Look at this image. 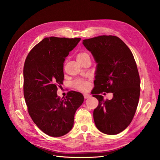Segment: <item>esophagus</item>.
Returning <instances> with one entry per match:
<instances>
[{
  "label": "esophagus",
  "instance_id": "34e87169",
  "mask_svg": "<svg viewBox=\"0 0 160 160\" xmlns=\"http://www.w3.org/2000/svg\"><path fill=\"white\" fill-rule=\"evenodd\" d=\"M83 96H84V98H85V99H88V98H90L91 95H89V94H88V93H85V94L83 95Z\"/></svg>",
  "mask_w": 160,
  "mask_h": 160
}]
</instances>
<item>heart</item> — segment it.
I'll return each instance as SVG.
<instances>
[{"label":"heart","mask_w":160,"mask_h":160,"mask_svg":"<svg viewBox=\"0 0 160 160\" xmlns=\"http://www.w3.org/2000/svg\"><path fill=\"white\" fill-rule=\"evenodd\" d=\"M87 57H89V55L88 54L87 52H80L79 54H78L77 57V59H83V58H85ZM73 86L75 88L77 89L81 90V91H85L88 89L89 88V84L87 81H83V80H81V79H78L77 80L74 82L73 83Z\"/></svg>","instance_id":"obj_1"}]
</instances>
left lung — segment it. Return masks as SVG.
<instances>
[{"instance_id":"obj_1","label":"left lung","mask_w":160,"mask_h":160,"mask_svg":"<svg viewBox=\"0 0 160 160\" xmlns=\"http://www.w3.org/2000/svg\"><path fill=\"white\" fill-rule=\"evenodd\" d=\"M83 45L97 63L93 97L99 101L93 111L97 128L108 135H115L132 122L140 93V79L136 62L128 47L115 36L102 35L85 39ZM112 92L105 101L99 94Z\"/></svg>"}]
</instances>
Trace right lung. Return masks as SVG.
Wrapping results in <instances>:
<instances>
[{
  "mask_svg": "<svg viewBox=\"0 0 160 160\" xmlns=\"http://www.w3.org/2000/svg\"><path fill=\"white\" fill-rule=\"evenodd\" d=\"M80 38L46 37L28 53L23 69L24 97L33 122L51 137H61L73 126L84 97L71 91L64 99L57 94L64 79L63 62Z\"/></svg>",
  "mask_w": 160,
  "mask_h": 160,
  "instance_id": "1",
  "label": "right lung"
}]
</instances>
